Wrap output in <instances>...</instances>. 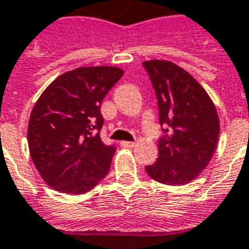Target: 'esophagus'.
Here are the masks:
<instances>
[{
	"instance_id": "obj_1",
	"label": "esophagus",
	"mask_w": 249,
	"mask_h": 249,
	"mask_svg": "<svg viewBox=\"0 0 249 249\" xmlns=\"http://www.w3.org/2000/svg\"><path fill=\"white\" fill-rule=\"evenodd\" d=\"M122 146H123V147H127V149H131V147H134V146H135V142H126V141H124V142H122Z\"/></svg>"
}]
</instances>
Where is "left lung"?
I'll use <instances>...</instances> for the list:
<instances>
[{"instance_id": "obj_1", "label": "left lung", "mask_w": 249, "mask_h": 249, "mask_svg": "<svg viewBox=\"0 0 249 249\" xmlns=\"http://www.w3.org/2000/svg\"><path fill=\"white\" fill-rule=\"evenodd\" d=\"M156 91L161 138L158 158L146 166L153 179L184 185L198 177L217 146L220 122L212 99L190 73L172 61L142 63Z\"/></svg>"}]
</instances>
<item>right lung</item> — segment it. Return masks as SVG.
I'll return each instance as SVG.
<instances>
[{
    "instance_id": "1",
    "label": "right lung",
    "mask_w": 249,
    "mask_h": 249,
    "mask_svg": "<svg viewBox=\"0 0 249 249\" xmlns=\"http://www.w3.org/2000/svg\"><path fill=\"white\" fill-rule=\"evenodd\" d=\"M123 76L116 67H82L60 75L41 93L28 124L32 161L47 184L82 195L110 170L116 147L100 139V106Z\"/></svg>"
}]
</instances>
